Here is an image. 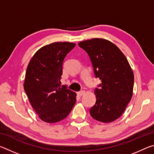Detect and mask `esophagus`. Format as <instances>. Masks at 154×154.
I'll list each match as a JSON object with an SVG mask.
<instances>
[{"mask_svg": "<svg viewBox=\"0 0 154 154\" xmlns=\"http://www.w3.org/2000/svg\"><path fill=\"white\" fill-rule=\"evenodd\" d=\"M85 93V92L84 90H82V91H79V92H77V94L79 95V96H83V94H84Z\"/></svg>", "mask_w": 154, "mask_h": 154, "instance_id": "esophagus-1", "label": "esophagus"}]
</instances>
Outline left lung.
Returning a JSON list of instances; mask_svg holds the SVG:
<instances>
[{
  "label": "left lung",
  "instance_id": "8db88e82",
  "mask_svg": "<svg viewBox=\"0 0 154 154\" xmlns=\"http://www.w3.org/2000/svg\"><path fill=\"white\" fill-rule=\"evenodd\" d=\"M78 45L87 52L96 78L101 80L94 90L96 101L90 109L91 116L104 123L116 120L132 96L134 74L128 61L118 47L103 38H92Z\"/></svg>",
  "mask_w": 154,
  "mask_h": 154
}]
</instances>
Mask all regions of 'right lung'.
<instances>
[{"instance_id":"right-lung-1","label":"right lung","mask_w":154,"mask_h":154,"mask_svg":"<svg viewBox=\"0 0 154 154\" xmlns=\"http://www.w3.org/2000/svg\"><path fill=\"white\" fill-rule=\"evenodd\" d=\"M75 44L56 42L36 52L28 65L24 89L39 118L56 123L66 118L75 102L76 93L61 86L64 58Z\"/></svg>"}]
</instances>
